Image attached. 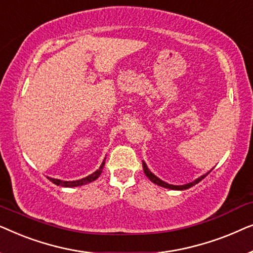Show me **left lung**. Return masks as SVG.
Returning <instances> with one entry per match:
<instances>
[{
	"label": "left lung",
	"instance_id": "8db88e82",
	"mask_svg": "<svg viewBox=\"0 0 253 253\" xmlns=\"http://www.w3.org/2000/svg\"><path fill=\"white\" fill-rule=\"evenodd\" d=\"M143 168H144V172H145V175H146L147 177L150 178V181H151V182H153L154 184H157V185H160V186H162V188H166V189H170V190H186V189L191 188V186L196 185L197 183H199L200 181H202L203 178H205L206 176L210 174V171L212 170V169H211L210 171H207L206 174H204V175L200 176V177L196 178L195 181H193V182L186 183V184H183V185H172V184H168V183H166V182L162 181V179H160V178H159V177H157V176H155V175L153 174V172H152V171L150 170V169H148L147 165L145 164L144 161H143Z\"/></svg>",
	"mask_w": 253,
	"mask_h": 253
}]
</instances>
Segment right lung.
<instances>
[{
  "label": "right lung",
  "mask_w": 253,
  "mask_h": 253,
  "mask_svg": "<svg viewBox=\"0 0 253 253\" xmlns=\"http://www.w3.org/2000/svg\"><path fill=\"white\" fill-rule=\"evenodd\" d=\"M105 161H106V158H105V160L102 161V164L99 167V169H96L93 174L86 176V177H84V178L77 179V181H62V179H57V178H53V177H48V179H49L50 182H53L54 184L64 186V188H74V186H82V185L88 184V183L95 181V179L98 178L100 175H101L103 166H105Z\"/></svg>",
  "instance_id": "obj_1"
}]
</instances>
